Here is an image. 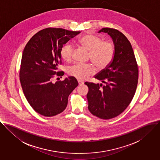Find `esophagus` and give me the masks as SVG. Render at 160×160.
<instances>
[{"instance_id":"esophagus-1","label":"esophagus","mask_w":160,"mask_h":160,"mask_svg":"<svg viewBox=\"0 0 160 160\" xmlns=\"http://www.w3.org/2000/svg\"><path fill=\"white\" fill-rule=\"evenodd\" d=\"M78 83L79 85H83V84L84 83V82H83V81H82V80H78Z\"/></svg>"}]
</instances>
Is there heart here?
Listing matches in <instances>:
<instances>
[{
  "mask_svg": "<svg viewBox=\"0 0 160 160\" xmlns=\"http://www.w3.org/2000/svg\"><path fill=\"white\" fill-rule=\"evenodd\" d=\"M78 43L89 51L88 58L99 69H104L112 62L114 55L113 45L108 41H102L99 36L88 34L80 37ZM73 48L67 43L61 49V56L66 62L71 61ZM94 72V68L88 64L77 63L68 69L70 75L79 80H85Z\"/></svg>",
  "mask_w": 160,
  "mask_h": 160,
  "instance_id": "obj_1",
  "label": "heart"
}]
</instances>
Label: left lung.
Wrapping results in <instances>:
<instances>
[{"instance_id":"8db88e82","label":"left lung","mask_w":160,"mask_h":160,"mask_svg":"<svg viewBox=\"0 0 160 160\" xmlns=\"http://www.w3.org/2000/svg\"><path fill=\"white\" fill-rule=\"evenodd\" d=\"M99 32H106L112 38L114 58L106 69L95 76L105 85L85 84L89 88L87 97L89 112L99 118L108 120L121 114L131 103L138 86L139 70L131 44L122 32L108 28Z\"/></svg>"}]
</instances>
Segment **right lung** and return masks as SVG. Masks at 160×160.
I'll return each mask as SVG.
<instances>
[{
  "label": "right lung",
  "mask_w": 160,
  "mask_h": 160,
  "mask_svg": "<svg viewBox=\"0 0 160 160\" xmlns=\"http://www.w3.org/2000/svg\"><path fill=\"white\" fill-rule=\"evenodd\" d=\"M80 33L46 28L32 36L24 49L19 69L21 85L30 106L43 116L50 117L62 112L69 94L78 85L73 77L54 83L52 80L64 74L58 68L62 63V47Z\"/></svg>",
  "instance_id": "right-lung-1"
}]
</instances>
